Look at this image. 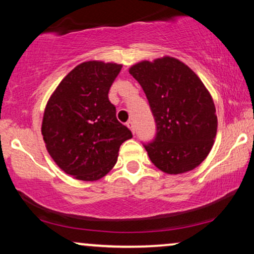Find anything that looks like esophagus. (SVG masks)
Instances as JSON below:
<instances>
[{
    "label": "esophagus",
    "instance_id": "obj_1",
    "mask_svg": "<svg viewBox=\"0 0 254 254\" xmlns=\"http://www.w3.org/2000/svg\"><path fill=\"white\" fill-rule=\"evenodd\" d=\"M127 127H129V129L131 130V132H132V133H135L136 129H135V124H133V122H132V121L127 122Z\"/></svg>",
    "mask_w": 254,
    "mask_h": 254
}]
</instances>
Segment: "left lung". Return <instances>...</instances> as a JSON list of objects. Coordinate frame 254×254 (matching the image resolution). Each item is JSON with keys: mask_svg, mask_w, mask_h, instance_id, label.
Returning a JSON list of instances; mask_svg holds the SVG:
<instances>
[{"mask_svg": "<svg viewBox=\"0 0 254 254\" xmlns=\"http://www.w3.org/2000/svg\"><path fill=\"white\" fill-rule=\"evenodd\" d=\"M143 88L156 135L144 144L154 165L167 174L192 171L210 153L217 131L214 100L200 78L173 57L142 61L129 69Z\"/></svg>", "mask_w": 254, "mask_h": 254, "instance_id": "left-lung-1", "label": "left lung"}]
</instances>
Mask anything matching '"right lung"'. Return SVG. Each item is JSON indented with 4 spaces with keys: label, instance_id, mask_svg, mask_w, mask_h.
<instances>
[{
    "label": "right lung",
    "instance_id": "1",
    "mask_svg": "<svg viewBox=\"0 0 254 254\" xmlns=\"http://www.w3.org/2000/svg\"><path fill=\"white\" fill-rule=\"evenodd\" d=\"M122 64L89 61L75 66L52 93L44 111L42 135L58 167L83 182L106 176L119 148L132 137L119 123L109 90Z\"/></svg>",
    "mask_w": 254,
    "mask_h": 254
}]
</instances>
